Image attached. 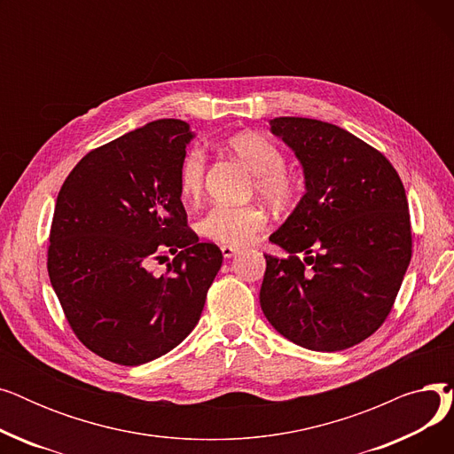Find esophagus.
<instances>
[{
  "instance_id": "1",
  "label": "esophagus",
  "mask_w": 454,
  "mask_h": 454,
  "mask_svg": "<svg viewBox=\"0 0 454 454\" xmlns=\"http://www.w3.org/2000/svg\"><path fill=\"white\" fill-rule=\"evenodd\" d=\"M221 252H223V255H224L226 259H230V257H233L237 252H239V248L231 247V245H223V247H221Z\"/></svg>"
}]
</instances>
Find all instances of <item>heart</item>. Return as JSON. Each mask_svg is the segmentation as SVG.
Wrapping results in <instances>:
<instances>
[{"instance_id": "obj_1", "label": "heart", "mask_w": 454, "mask_h": 454, "mask_svg": "<svg viewBox=\"0 0 454 454\" xmlns=\"http://www.w3.org/2000/svg\"><path fill=\"white\" fill-rule=\"evenodd\" d=\"M226 149L239 158L255 175L254 189L267 202L285 207L294 202L298 185L285 171V156L270 139L255 132H241L226 139ZM206 154L199 147H191L178 169V189L184 200H195L204 185ZM267 226V215L257 206L219 204L206 211L197 230L215 243L239 247L250 243L255 233Z\"/></svg>"}]
</instances>
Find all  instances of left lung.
Listing matches in <instances>:
<instances>
[{
	"label": "left lung",
	"instance_id": "left-lung-1",
	"mask_svg": "<svg viewBox=\"0 0 454 454\" xmlns=\"http://www.w3.org/2000/svg\"><path fill=\"white\" fill-rule=\"evenodd\" d=\"M270 130L300 160L305 195L270 235L289 255H265L261 309L301 348H351L383 325L411 263L403 182L385 154L337 125L276 117Z\"/></svg>",
	"mask_w": 454,
	"mask_h": 454
}]
</instances>
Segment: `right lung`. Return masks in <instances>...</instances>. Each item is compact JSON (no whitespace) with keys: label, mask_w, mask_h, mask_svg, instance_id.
Returning a JSON list of instances; mask_svg holds the SVG:
<instances>
[{"label":"right lung","mask_w":454,"mask_h":454,"mask_svg":"<svg viewBox=\"0 0 454 454\" xmlns=\"http://www.w3.org/2000/svg\"><path fill=\"white\" fill-rule=\"evenodd\" d=\"M193 137L158 119L90 151L64 180L47 272L77 339L103 359L137 366L197 325L223 252L187 226L178 169ZM176 257L165 275L150 265Z\"/></svg>","instance_id":"obj_1"}]
</instances>
